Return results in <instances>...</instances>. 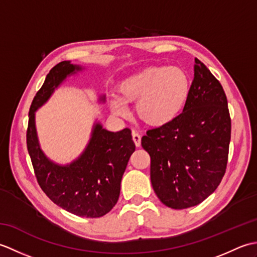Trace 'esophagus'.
Returning <instances> with one entry per match:
<instances>
[{
	"label": "esophagus",
	"mask_w": 257,
	"mask_h": 257,
	"mask_svg": "<svg viewBox=\"0 0 257 257\" xmlns=\"http://www.w3.org/2000/svg\"><path fill=\"white\" fill-rule=\"evenodd\" d=\"M133 139L135 141V145L137 147H140V145H141V136L139 135V133L135 132V130H133Z\"/></svg>",
	"instance_id": "obj_1"
}]
</instances>
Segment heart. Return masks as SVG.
Segmentation results:
<instances>
[{
	"instance_id": "1",
	"label": "heart",
	"mask_w": 257,
	"mask_h": 257,
	"mask_svg": "<svg viewBox=\"0 0 257 257\" xmlns=\"http://www.w3.org/2000/svg\"><path fill=\"white\" fill-rule=\"evenodd\" d=\"M189 91V78L182 69L150 66L120 81L118 97L111 98L110 108L116 116L125 117V103L136 101L135 111L141 121L160 127L178 117Z\"/></svg>"
}]
</instances>
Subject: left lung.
Listing matches in <instances>:
<instances>
[{
  "mask_svg": "<svg viewBox=\"0 0 257 257\" xmlns=\"http://www.w3.org/2000/svg\"><path fill=\"white\" fill-rule=\"evenodd\" d=\"M231 118L223 87L195 58L194 78L183 111L150 129L141 146L151 158L150 179L158 198L171 209L200 204L225 173Z\"/></svg>",
  "mask_w": 257,
  "mask_h": 257,
  "instance_id": "1",
  "label": "left lung"
}]
</instances>
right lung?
I'll use <instances>...</instances> for the list:
<instances>
[{
	"label": "right lung",
	"mask_w": 257,
	"mask_h": 257,
	"mask_svg": "<svg viewBox=\"0 0 257 257\" xmlns=\"http://www.w3.org/2000/svg\"><path fill=\"white\" fill-rule=\"evenodd\" d=\"M81 69L78 65L64 61L50 70L30 108L26 143L37 182L48 198L75 215L100 217L119 199L122 174L136 149L132 130L124 128L112 133L96 122L83 154L69 165L62 166L43 152L35 127V111L67 76ZM100 100L105 101V96Z\"/></svg>",
	"instance_id": "1"
}]
</instances>
